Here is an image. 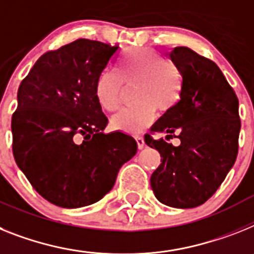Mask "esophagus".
I'll return each mask as SVG.
<instances>
[{
  "label": "esophagus",
  "mask_w": 254,
  "mask_h": 254,
  "mask_svg": "<svg viewBox=\"0 0 254 254\" xmlns=\"http://www.w3.org/2000/svg\"><path fill=\"white\" fill-rule=\"evenodd\" d=\"M135 140H137V146L139 150H142V148L146 146V143H144V139L142 137H135Z\"/></svg>",
  "instance_id": "1"
}]
</instances>
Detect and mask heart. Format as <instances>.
<instances>
[{"label":"heart","instance_id":"obj_1","mask_svg":"<svg viewBox=\"0 0 254 254\" xmlns=\"http://www.w3.org/2000/svg\"><path fill=\"white\" fill-rule=\"evenodd\" d=\"M124 84L137 82L133 99L137 103L117 112L111 124L117 130L139 134L155 120L156 110L168 112L178 103L182 77L172 63L150 48H131L121 57L117 72L106 69L95 82V97L106 111L120 106Z\"/></svg>","mask_w":254,"mask_h":254}]
</instances>
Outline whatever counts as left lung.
Listing matches in <instances>:
<instances>
[{"label": "left lung", "mask_w": 254, "mask_h": 254, "mask_svg": "<svg viewBox=\"0 0 254 254\" xmlns=\"http://www.w3.org/2000/svg\"><path fill=\"white\" fill-rule=\"evenodd\" d=\"M182 76L178 103L160 117L144 137L160 152L161 164L151 176L160 203L195 208L209 199L235 163L240 133L239 101L222 71L210 59L185 46L168 54ZM176 136L180 146L166 140Z\"/></svg>", "instance_id": "left-lung-1"}]
</instances>
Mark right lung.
Masks as SVG:
<instances>
[{"mask_svg":"<svg viewBox=\"0 0 254 254\" xmlns=\"http://www.w3.org/2000/svg\"><path fill=\"white\" fill-rule=\"evenodd\" d=\"M119 46L80 38L38 59L18 90L12 115L16 165L40 195L62 208L90 205L110 192L120 168L137 153L108 119L95 82Z\"/></svg>","mask_w":254,"mask_h":254,"instance_id":"add662e5","label":"right lung"}]
</instances>
